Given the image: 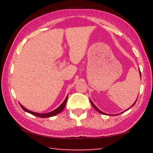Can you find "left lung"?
<instances>
[{
    "label": "left lung",
    "mask_w": 153,
    "mask_h": 153,
    "mask_svg": "<svg viewBox=\"0 0 153 153\" xmlns=\"http://www.w3.org/2000/svg\"><path fill=\"white\" fill-rule=\"evenodd\" d=\"M139 73H140V77H141V73H140V70H139ZM137 99H138V98H137ZM136 101H135V102H134V104L132 105V106H131V107H133V106H134V105H135V103L136 102ZM90 102H91V104H92V107H94V108H95V109H96V110H97V111H98V113H100V114H102V115H105V114H106V113H103V112H102V111H100V110H99V109H98V108H97V107H96V106L94 105V103H93V102H92V100H90ZM129 108H128V109H127V111H128V110H129Z\"/></svg>",
    "instance_id": "obj_1"
}]
</instances>
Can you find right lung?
<instances>
[{
	"label": "right lung",
	"instance_id": "1",
	"mask_svg": "<svg viewBox=\"0 0 153 153\" xmlns=\"http://www.w3.org/2000/svg\"><path fill=\"white\" fill-rule=\"evenodd\" d=\"M67 98H68V96H67V97H66L65 99L63 102L62 103V104L60 106H59V107L57 108H56L55 110H54L53 111H51V112L48 113H38L33 112V111H29L28 109H27V108H25L24 107V106H22L21 104H19V105H20L21 107H22L23 109H24L25 111V112L29 113L30 114H32V115L37 116V117H53V116H55L56 115H57V114H59V113H60L61 111L64 109V108H65V105L67 103Z\"/></svg>",
	"mask_w": 153,
	"mask_h": 153
}]
</instances>
